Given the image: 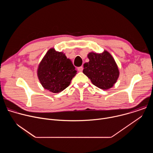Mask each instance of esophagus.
<instances>
[{
	"instance_id": "34e87169",
	"label": "esophagus",
	"mask_w": 153,
	"mask_h": 153,
	"mask_svg": "<svg viewBox=\"0 0 153 153\" xmlns=\"http://www.w3.org/2000/svg\"><path fill=\"white\" fill-rule=\"evenodd\" d=\"M83 67H80L78 68V71H80V72H82L83 71Z\"/></svg>"
}]
</instances>
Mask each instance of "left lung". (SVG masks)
Returning <instances> with one entry per match:
<instances>
[{"label": "left lung", "instance_id": "left-lung-1", "mask_svg": "<svg viewBox=\"0 0 153 153\" xmlns=\"http://www.w3.org/2000/svg\"><path fill=\"white\" fill-rule=\"evenodd\" d=\"M88 57L90 61L83 64V73L98 88L102 90L111 88L119 76L117 66L112 56L104 51L100 54L90 53Z\"/></svg>", "mask_w": 153, "mask_h": 153}]
</instances>
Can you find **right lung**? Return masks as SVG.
<instances>
[{"label":"right lung","mask_w":153,"mask_h":153,"mask_svg":"<svg viewBox=\"0 0 153 153\" xmlns=\"http://www.w3.org/2000/svg\"><path fill=\"white\" fill-rule=\"evenodd\" d=\"M76 71L72 62L63 53L51 48L41 61L37 75L44 88L57 93L67 88Z\"/></svg>","instance_id":"obj_1"}]
</instances>
